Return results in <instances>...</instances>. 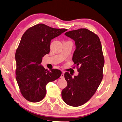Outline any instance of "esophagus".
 I'll return each mask as SVG.
<instances>
[{"instance_id":"1","label":"esophagus","mask_w":122,"mask_h":122,"mask_svg":"<svg viewBox=\"0 0 122 122\" xmlns=\"http://www.w3.org/2000/svg\"><path fill=\"white\" fill-rule=\"evenodd\" d=\"M64 77H65V74H64V72H63L61 74V75L60 78H63Z\"/></svg>"}]
</instances>
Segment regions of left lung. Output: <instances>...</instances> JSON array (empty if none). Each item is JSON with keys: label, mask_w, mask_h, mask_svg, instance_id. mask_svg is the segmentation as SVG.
Masks as SVG:
<instances>
[{"label": "left lung", "mask_w": 122, "mask_h": 122, "mask_svg": "<svg viewBox=\"0 0 122 122\" xmlns=\"http://www.w3.org/2000/svg\"><path fill=\"white\" fill-rule=\"evenodd\" d=\"M65 35L75 41L72 61L79 68L77 76L72 77L68 72L65 74L67 86L61 96L67 105L78 107L87 102L96 92L103 78L105 60L100 39L93 32L81 28Z\"/></svg>", "instance_id": "obj_1"}]
</instances>
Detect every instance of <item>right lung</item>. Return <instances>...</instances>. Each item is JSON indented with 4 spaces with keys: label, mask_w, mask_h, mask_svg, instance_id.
<instances>
[{
    "label": "right lung",
    "mask_w": 122,
    "mask_h": 122,
    "mask_svg": "<svg viewBox=\"0 0 122 122\" xmlns=\"http://www.w3.org/2000/svg\"><path fill=\"white\" fill-rule=\"evenodd\" d=\"M67 30L41 23L29 28L22 37L15 53L16 79L21 94L29 101L43 100L47 84L60 77V70L50 71L41 63L44 55L50 53L51 40Z\"/></svg>",
    "instance_id": "right-lung-1"
}]
</instances>
